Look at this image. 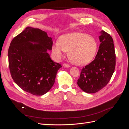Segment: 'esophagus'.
I'll return each mask as SVG.
<instances>
[{
    "label": "esophagus",
    "instance_id": "34e87169",
    "mask_svg": "<svg viewBox=\"0 0 129 129\" xmlns=\"http://www.w3.org/2000/svg\"><path fill=\"white\" fill-rule=\"evenodd\" d=\"M63 66L64 67H66V68H69V67H71V66H70L68 64H67V63H64L63 64Z\"/></svg>",
    "mask_w": 129,
    "mask_h": 129
}]
</instances>
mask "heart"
<instances>
[{
	"instance_id": "1",
	"label": "heart",
	"mask_w": 129,
	"mask_h": 129,
	"mask_svg": "<svg viewBox=\"0 0 129 129\" xmlns=\"http://www.w3.org/2000/svg\"><path fill=\"white\" fill-rule=\"evenodd\" d=\"M97 49V43L93 37L81 32L64 34L58 42L52 47V53L56 58H61L63 52H68V56L73 63L82 66L90 62Z\"/></svg>"
}]
</instances>
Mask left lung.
<instances>
[{"mask_svg": "<svg viewBox=\"0 0 129 129\" xmlns=\"http://www.w3.org/2000/svg\"><path fill=\"white\" fill-rule=\"evenodd\" d=\"M98 52L90 63L82 69L77 84L82 90L92 93L104 88L111 79L116 65L114 41L104 30L100 32Z\"/></svg>", "mask_w": 129, "mask_h": 129, "instance_id": "1", "label": "left lung"}]
</instances>
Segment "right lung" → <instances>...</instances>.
I'll return each instance as SVG.
<instances>
[{
    "label": "right lung",
    "instance_id": "1",
    "mask_svg": "<svg viewBox=\"0 0 129 129\" xmlns=\"http://www.w3.org/2000/svg\"><path fill=\"white\" fill-rule=\"evenodd\" d=\"M52 39L46 32L27 27L14 38L9 48V64L14 82L24 91L40 96L55 82L61 64L50 58Z\"/></svg>",
    "mask_w": 129,
    "mask_h": 129
}]
</instances>
